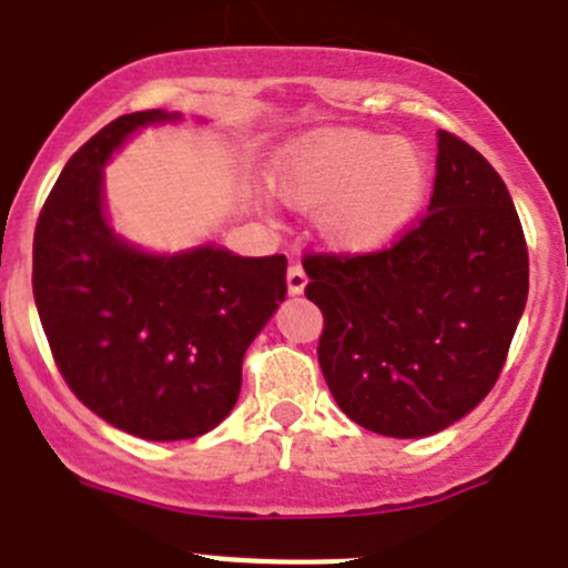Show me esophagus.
I'll list each match as a JSON object with an SVG mask.
<instances>
[{
	"instance_id": "esophagus-1",
	"label": "esophagus",
	"mask_w": 568,
	"mask_h": 568,
	"mask_svg": "<svg viewBox=\"0 0 568 568\" xmlns=\"http://www.w3.org/2000/svg\"><path fill=\"white\" fill-rule=\"evenodd\" d=\"M306 273H303L301 265H292L290 271H286V290H290V295H301L303 290H306Z\"/></svg>"
}]
</instances>
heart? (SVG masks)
I'll use <instances>...</instances> for the list:
<instances>
[{
  "label": "heart",
  "instance_id": "1",
  "mask_svg": "<svg viewBox=\"0 0 568 568\" xmlns=\"http://www.w3.org/2000/svg\"><path fill=\"white\" fill-rule=\"evenodd\" d=\"M271 182L297 212H320V234L342 254L395 245L428 195V160L408 140L373 129H317L276 154Z\"/></svg>",
  "mask_w": 568,
  "mask_h": 568
}]
</instances>
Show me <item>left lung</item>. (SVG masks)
<instances>
[{
	"label": "left lung",
	"instance_id": "8db88e82",
	"mask_svg": "<svg viewBox=\"0 0 568 568\" xmlns=\"http://www.w3.org/2000/svg\"><path fill=\"white\" fill-rule=\"evenodd\" d=\"M317 358L336 406L395 439L450 428L491 392L527 303V245L508 187L439 129L428 215L392 248L308 256Z\"/></svg>",
	"mask_w": 568,
	"mask_h": 568
}]
</instances>
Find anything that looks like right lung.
<instances>
[{"label": "right lung", "instance_id": "1", "mask_svg": "<svg viewBox=\"0 0 568 568\" xmlns=\"http://www.w3.org/2000/svg\"><path fill=\"white\" fill-rule=\"evenodd\" d=\"M182 112L121 115L60 173L32 243V295L65 384L104 423L149 442L217 428L243 356L286 297V256L215 243L154 254L112 229L104 168L134 132Z\"/></svg>", "mask_w": 568, "mask_h": 568}]
</instances>
